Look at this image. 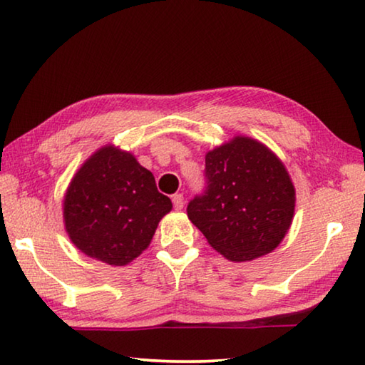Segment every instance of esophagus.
I'll return each mask as SVG.
<instances>
[{"instance_id":"esophagus-1","label":"esophagus","mask_w":365,"mask_h":365,"mask_svg":"<svg viewBox=\"0 0 365 365\" xmlns=\"http://www.w3.org/2000/svg\"><path fill=\"white\" fill-rule=\"evenodd\" d=\"M172 202H174V207L177 209V211H180V209L183 207V195L182 193H175L174 196H172Z\"/></svg>"}]
</instances>
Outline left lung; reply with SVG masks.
<instances>
[{
  "instance_id": "left-lung-1",
  "label": "left lung",
  "mask_w": 365,
  "mask_h": 365,
  "mask_svg": "<svg viewBox=\"0 0 365 365\" xmlns=\"http://www.w3.org/2000/svg\"><path fill=\"white\" fill-rule=\"evenodd\" d=\"M207 190L187 207L188 219L228 261L274 251L293 222L296 191L285 164L261 141L233 137L206 153Z\"/></svg>"
}]
</instances>
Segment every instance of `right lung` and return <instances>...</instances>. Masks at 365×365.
<instances>
[{
    "mask_svg": "<svg viewBox=\"0 0 365 365\" xmlns=\"http://www.w3.org/2000/svg\"><path fill=\"white\" fill-rule=\"evenodd\" d=\"M153 174L132 153L106 145L85 160L67 187L63 217L71 242L88 257L127 265L138 257L170 212Z\"/></svg>",
    "mask_w": 365,
    "mask_h": 365,
    "instance_id": "right-lung-1",
    "label": "right lung"
}]
</instances>
